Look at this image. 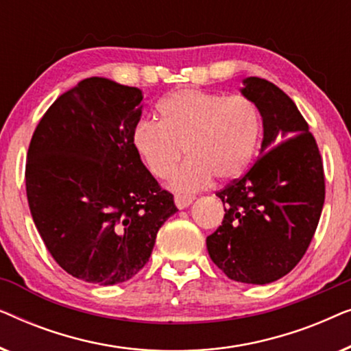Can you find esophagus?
Segmentation results:
<instances>
[{
  "label": "esophagus",
  "mask_w": 351,
  "mask_h": 351,
  "mask_svg": "<svg viewBox=\"0 0 351 351\" xmlns=\"http://www.w3.org/2000/svg\"><path fill=\"white\" fill-rule=\"evenodd\" d=\"M193 199H195V196H191V195H176L174 196V201H176V206L179 209H185V208H189V206L193 203Z\"/></svg>",
  "instance_id": "obj_1"
}]
</instances>
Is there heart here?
<instances>
[{"mask_svg":"<svg viewBox=\"0 0 351 351\" xmlns=\"http://www.w3.org/2000/svg\"><path fill=\"white\" fill-rule=\"evenodd\" d=\"M161 121L141 119L131 132L132 147L148 171L177 191H195L213 180L241 177L256 156L262 137V114L244 95L179 89L158 104Z\"/></svg>","mask_w":351,"mask_h":351,"instance_id":"heart-1","label":"heart"}]
</instances>
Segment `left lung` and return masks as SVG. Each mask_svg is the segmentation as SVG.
<instances>
[{
	"label": "left lung",
	"mask_w": 351,
	"mask_h": 351,
	"mask_svg": "<svg viewBox=\"0 0 351 351\" xmlns=\"http://www.w3.org/2000/svg\"><path fill=\"white\" fill-rule=\"evenodd\" d=\"M241 94L263 123L261 158L217 191L225 215L206 246L230 280L268 285L287 275L308 249L324 204L323 161L308 124L289 95L249 76Z\"/></svg>",
	"instance_id": "obj_1"
}]
</instances>
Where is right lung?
Listing matches in <instances>:
<instances>
[{"instance_id": "obj_1", "label": "right lung", "mask_w": 351, "mask_h": 351, "mask_svg": "<svg viewBox=\"0 0 351 351\" xmlns=\"http://www.w3.org/2000/svg\"><path fill=\"white\" fill-rule=\"evenodd\" d=\"M142 99L138 88L86 78L47 108L28 147L33 222L54 261L86 282L136 276L177 210L132 147Z\"/></svg>"}]
</instances>
